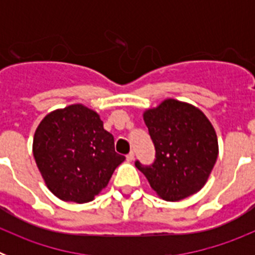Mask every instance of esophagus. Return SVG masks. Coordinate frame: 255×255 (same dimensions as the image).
<instances>
[{"instance_id": "obj_1", "label": "esophagus", "mask_w": 255, "mask_h": 255, "mask_svg": "<svg viewBox=\"0 0 255 255\" xmlns=\"http://www.w3.org/2000/svg\"><path fill=\"white\" fill-rule=\"evenodd\" d=\"M134 159V152H130L129 154L126 155V161L128 162H131Z\"/></svg>"}]
</instances>
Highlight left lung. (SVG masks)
<instances>
[{"instance_id":"obj_1","label":"left lung","mask_w":255,"mask_h":255,"mask_svg":"<svg viewBox=\"0 0 255 255\" xmlns=\"http://www.w3.org/2000/svg\"><path fill=\"white\" fill-rule=\"evenodd\" d=\"M154 143L150 166L135 162L159 198L177 202L206 185L218 155L215 128L199 108L167 98L143 114Z\"/></svg>"}]
</instances>
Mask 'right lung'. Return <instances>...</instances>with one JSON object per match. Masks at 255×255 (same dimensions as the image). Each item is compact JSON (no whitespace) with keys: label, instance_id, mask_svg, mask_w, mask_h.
Segmentation results:
<instances>
[{"label":"right lung","instance_id":"right-lung-1","mask_svg":"<svg viewBox=\"0 0 255 255\" xmlns=\"http://www.w3.org/2000/svg\"><path fill=\"white\" fill-rule=\"evenodd\" d=\"M33 155L47 188L64 202L88 203L107 186L125 157L115 152L100 115L76 103L49 112L33 139Z\"/></svg>","mask_w":255,"mask_h":255}]
</instances>
